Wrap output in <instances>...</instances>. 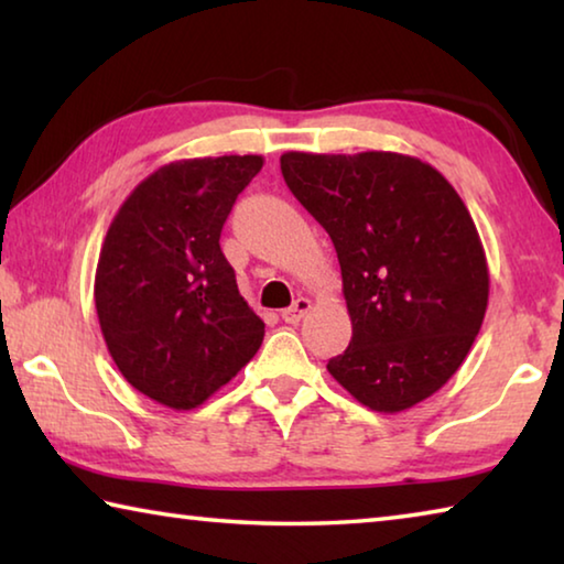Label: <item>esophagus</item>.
<instances>
[{
	"label": "esophagus",
	"instance_id": "1",
	"mask_svg": "<svg viewBox=\"0 0 564 564\" xmlns=\"http://www.w3.org/2000/svg\"><path fill=\"white\" fill-rule=\"evenodd\" d=\"M308 311H311V301H308V299H299V301H295V303L291 305V308H285V311L281 313V318H283L285 323H293V326H295V323H301V318H303Z\"/></svg>",
	"mask_w": 564,
	"mask_h": 564
}]
</instances>
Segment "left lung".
I'll return each mask as SVG.
<instances>
[{"instance_id":"1","label":"left lung","mask_w":564,"mask_h":564,"mask_svg":"<svg viewBox=\"0 0 564 564\" xmlns=\"http://www.w3.org/2000/svg\"><path fill=\"white\" fill-rule=\"evenodd\" d=\"M281 171L338 253L352 338L328 373L378 413L431 398L488 308V261L463 198L441 171L393 151H289Z\"/></svg>"}]
</instances>
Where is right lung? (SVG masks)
Returning a JSON list of instances; mask_svg holds the SVG:
<instances>
[{
  "label": "right lung",
  "instance_id": "right-lung-1",
  "mask_svg": "<svg viewBox=\"0 0 564 564\" xmlns=\"http://www.w3.org/2000/svg\"><path fill=\"white\" fill-rule=\"evenodd\" d=\"M261 156L184 159L131 191L101 243L94 303L113 362L171 410L198 408L263 343L221 228Z\"/></svg>",
  "mask_w": 564,
  "mask_h": 564
}]
</instances>
